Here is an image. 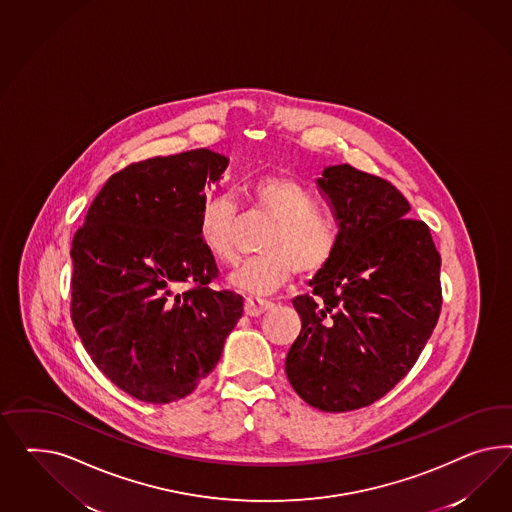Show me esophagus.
<instances>
[{
    "label": "esophagus",
    "instance_id": "obj_1",
    "mask_svg": "<svg viewBox=\"0 0 512 512\" xmlns=\"http://www.w3.org/2000/svg\"><path fill=\"white\" fill-rule=\"evenodd\" d=\"M272 302H268V300H261V298H246V302H244V311H246V315L249 317H259V315H263L268 310H272Z\"/></svg>",
    "mask_w": 512,
    "mask_h": 512
}]
</instances>
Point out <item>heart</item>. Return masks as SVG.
<instances>
[{
  "label": "heart",
  "mask_w": 512,
  "mask_h": 512,
  "mask_svg": "<svg viewBox=\"0 0 512 512\" xmlns=\"http://www.w3.org/2000/svg\"><path fill=\"white\" fill-rule=\"evenodd\" d=\"M251 201L276 219L264 238L261 257L240 264L229 274L234 289L248 295H270L295 276L317 274L338 248V227L317 212L308 187L289 174H266L249 187ZM236 204L225 193L208 195L199 210L202 246L219 263H233Z\"/></svg>",
  "instance_id": "1"
}]
</instances>
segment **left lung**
I'll return each mask as SVG.
<instances>
[{"label": "left lung", "mask_w": 512, "mask_h": 512, "mask_svg": "<svg viewBox=\"0 0 512 512\" xmlns=\"http://www.w3.org/2000/svg\"><path fill=\"white\" fill-rule=\"evenodd\" d=\"M315 184L340 238L311 296L293 300L302 330L285 373L311 407L343 413L383 398L417 362L441 310V257L387 180L345 163Z\"/></svg>", "instance_id": "left-lung-1"}]
</instances>
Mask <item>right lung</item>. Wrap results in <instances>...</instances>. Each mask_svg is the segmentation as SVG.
Returning a JSON list of instances; mask_svg holds the SVG:
<instances>
[{
    "mask_svg": "<svg viewBox=\"0 0 512 512\" xmlns=\"http://www.w3.org/2000/svg\"><path fill=\"white\" fill-rule=\"evenodd\" d=\"M227 165L208 148L133 163L110 176L73 238L78 336L140 402L189 396L242 317V296L208 287L217 266L199 236L202 201Z\"/></svg>",
    "mask_w": 512,
    "mask_h": 512,
    "instance_id": "add662e5",
    "label": "right lung"
}]
</instances>
